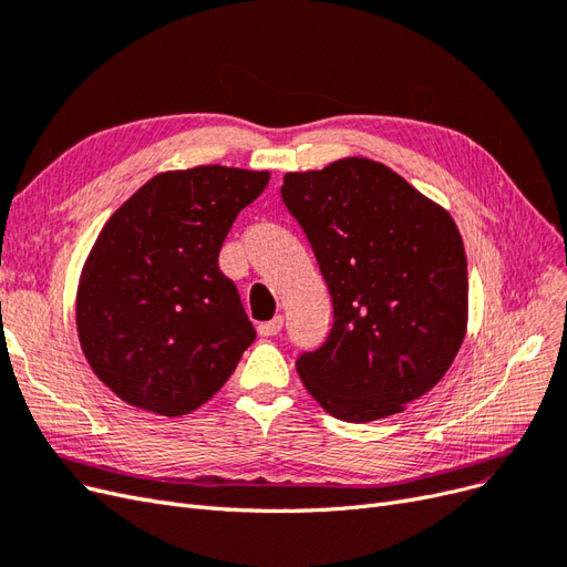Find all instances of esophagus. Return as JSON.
<instances>
[{
	"instance_id": "34e87169",
	"label": "esophagus",
	"mask_w": 567,
	"mask_h": 567,
	"mask_svg": "<svg viewBox=\"0 0 567 567\" xmlns=\"http://www.w3.org/2000/svg\"><path fill=\"white\" fill-rule=\"evenodd\" d=\"M280 330H282V316H276L272 320L259 324V334L261 337H276Z\"/></svg>"
}]
</instances>
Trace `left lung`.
<instances>
[{
    "mask_svg": "<svg viewBox=\"0 0 567 567\" xmlns=\"http://www.w3.org/2000/svg\"><path fill=\"white\" fill-rule=\"evenodd\" d=\"M280 193L334 308L330 337L297 360L303 386L343 422L403 412L445 377L466 337L468 272L454 218L368 157L289 172Z\"/></svg>",
    "mask_w": 567,
    "mask_h": 567,
    "instance_id": "1",
    "label": "left lung"
}]
</instances>
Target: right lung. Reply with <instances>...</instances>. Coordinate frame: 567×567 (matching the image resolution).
<instances>
[{"mask_svg":"<svg viewBox=\"0 0 567 567\" xmlns=\"http://www.w3.org/2000/svg\"><path fill=\"white\" fill-rule=\"evenodd\" d=\"M268 181L221 164L162 172L101 228L75 322L89 368L126 405L190 414L235 372L257 334L218 251Z\"/></svg>","mask_w":567,"mask_h":567,"instance_id":"right-lung-1","label":"right lung"}]
</instances>
